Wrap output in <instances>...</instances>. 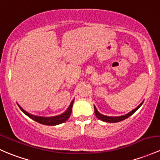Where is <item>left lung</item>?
<instances>
[{
    "instance_id": "left-lung-1",
    "label": "left lung",
    "mask_w": 160,
    "mask_h": 160,
    "mask_svg": "<svg viewBox=\"0 0 160 160\" xmlns=\"http://www.w3.org/2000/svg\"><path fill=\"white\" fill-rule=\"evenodd\" d=\"M142 102H141L137 108L134 109V110L131 111V112H129V113L126 114V115L124 116H121V117H107V116H104L102 115V114H100V112L97 111L96 107H94V112H95L96 117H97L98 119H100V120H101L102 121H104V122H120V121L126 120V119L130 117L131 115H132V114H133L134 112H135L136 111H137L138 109L142 106Z\"/></svg>"
}]
</instances>
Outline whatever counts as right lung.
I'll return each mask as SVG.
<instances>
[{"label":"right lung","instance_id":"right-lung-1","mask_svg":"<svg viewBox=\"0 0 160 160\" xmlns=\"http://www.w3.org/2000/svg\"><path fill=\"white\" fill-rule=\"evenodd\" d=\"M73 100L71 102V103L69 106L68 109H67V111H65L63 113H62L61 115L56 116V117H38V116L32 115V114L29 113V112H26L19 104H18V107H20L22 112L24 114H26L28 117H29L30 118L36 122H39L40 124H43V125H48V126H56L58 125V124L63 123V122H66V121L68 120L69 117L71 115L72 112V107H73Z\"/></svg>","mask_w":160,"mask_h":160}]
</instances>
